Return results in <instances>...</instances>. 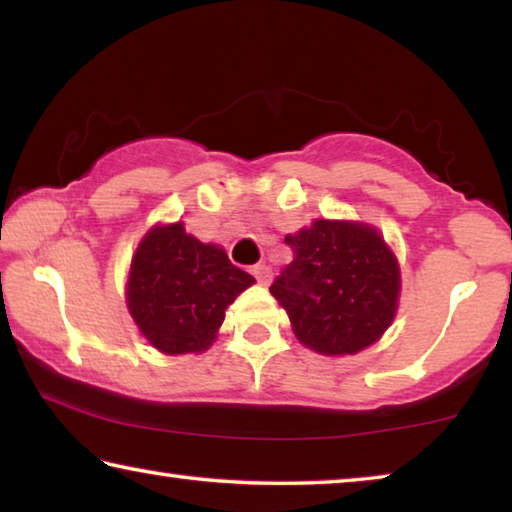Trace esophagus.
<instances>
[{"mask_svg": "<svg viewBox=\"0 0 512 512\" xmlns=\"http://www.w3.org/2000/svg\"><path fill=\"white\" fill-rule=\"evenodd\" d=\"M250 273H253V275L257 277V282H259V284H264V287H266L268 282H271V277H273L271 268H268L266 264H257V266H253V271H250Z\"/></svg>", "mask_w": 512, "mask_h": 512, "instance_id": "1", "label": "esophagus"}]
</instances>
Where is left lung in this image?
I'll list each match as a JSON object with an SVG mask.
<instances>
[{"label":"left lung","instance_id":"1","mask_svg":"<svg viewBox=\"0 0 512 512\" xmlns=\"http://www.w3.org/2000/svg\"><path fill=\"white\" fill-rule=\"evenodd\" d=\"M293 262L271 284L305 348L327 357L377 343L397 314L400 264L370 223L316 219L284 237Z\"/></svg>","mask_w":512,"mask_h":512}]
</instances>
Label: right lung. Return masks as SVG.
<instances>
[{"mask_svg":"<svg viewBox=\"0 0 512 512\" xmlns=\"http://www.w3.org/2000/svg\"><path fill=\"white\" fill-rule=\"evenodd\" d=\"M255 277L232 266L225 250L189 235L183 221L158 223L131 259L126 307L137 329L162 354L203 352L241 291Z\"/></svg>","mask_w":512,"mask_h":512,"instance_id":"obj_1","label":"right lung"}]
</instances>
